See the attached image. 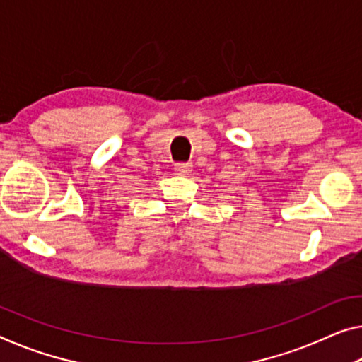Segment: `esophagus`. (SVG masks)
<instances>
[{"instance_id":"esophagus-1","label":"esophagus","mask_w":362,"mask_h":362,"mask_svg":"<svg viewBox=\"0 0 362 362\" xmlns=\"http://www.w3.org/2000/svg\"><path fill=\"white\" fill-rule=\"evenodd\" d=\"M192 165L191 163H176L175 165V171L177 175H189L191 173Z\"/></svg>"}]
</instances>
